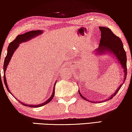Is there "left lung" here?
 Instances as JSON below:
<instances>
[{
	"mask_svg": "<svg viewBox=\"0 0 132 132\" xmlns=\"http://www.w3.org/2000/svg\"><path fill=\"white\" fill-rule=\"evenodd\" d=\"M101 31V39L100 41V44H99L98 48L96 49V54L104 53L106 52H109L113 54V55L117 57V60L120 63V64L121 66V67L123 68L124 74V78L123 84L125 82L126 76H127V56H126V53L125 50L124 49L123 44H122V41L118 37H117L112 32V30L110 29L105 27H99ZM122 84L120 85L119 88L117 89V91L112 95L109 100H111L112 98H113V96H115L118 93V91L120 89L122 85ZM79 95H80L82 98L84 100H88L87 99L83 96L80 93V91H79ZM89 101V100H88ZM90 102L95 103L92 101H89Z\"/></svg>",
	"mask_w": 132,
	"mask_h": 132,
	"instance_id": "8db88e82",
	"label": "left lung"
}]
</instances>
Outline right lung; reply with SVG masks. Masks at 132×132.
Wrapping results in <instances>:
<instances>
[{
    "mask_svg": "<svg viewBox=\"0 0 132 132\" xmlns=\"http://www.w3.org/2000/svg\"><path fill=\"white\" fill-rule=\"evenodd\" d=\"M42 33H43V30H32V31L26 32V33L24 34H22V35H18L17 37H16V38L14 39L13 41H12L11 43H10V44H9L8 47V52H7V55L6 56V57H5V61H4V64H3V73H4V75H3V80H4L5 86H6V89L8 91V92H10V93L11 94V93L10 90H9V88L8 87V85H7L6 77H5V71H6V70L7 68V67H8V65L9 63H10V61L12 56V55L14 54V52L15 51L16 49H17V47H19V44H20V43H23V42H26V41L30 40L31 38H33L37 37V36H38L39 35H40V34H41ZM56 82L57 81H56L55 85H54V86H53V93H52L51 97H50V98H48L47 100L44 103H43L38 104V105H32V104L31 105H30V104L28 105V104L23 103L20 102V101H19V102H20L21 104H22L23 105H24L25 106H29V107H30V108L41 107V106H44V105H45V104H47L48 103H49L53 98L54 94H55V86Z\"/></svg>",
    "mask_w": 132,
    "mask_h": 132,
    "instance_id": "1",
    "label": "right lung"
}]
</instances>
